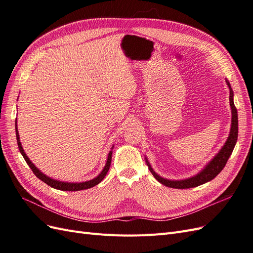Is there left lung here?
Here are the masks:
<instances>
[{"instance_id": "1", "label": "left lung", "mask_w": 253, "mask_h": 253, "mask_svg": "<svg viewBox=\"0 0 253 253\" xmlns=\"http://www.w3.org/2000/svg\"><path fill=\"white\" fill-rule=\"evenodd\" d=\"M227 85L230 89V96H229V101H230V106H231V113H232V119H231V128H230V134H229L228 139L226 143L224 144V147L220 149V151L217 153V154L214 156V158L211 160V162L207 165L204 169L192 177H189L186 179H181V180H171V179H167L163 178L162 176H159L155 171L152 169V167L150 163L147 160V165L149 167V170L153 174V176L160 182L163 183L164 186L174 188V189H189V188H194L197 186H201L203 183L208 182L212 180L214 177L220 173V171L224 169V167L226 166L229 157L232 154V151L235 147V143L237 140V133H239V120H237V111L233 102V91L231 88L230 83L226 80Z\"/></svg>"}]
</instances>
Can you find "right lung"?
I'll return each instance as SVG.
<instances>
[{"instance_id":"1","label":"right lung","mask_w":253,"mask_h":253,"mask_svg":"<svg viewBox=\"0 0 253 253\" xmlns=\"http://www.w3.org/2000/svg\"><path fill=\"white\" fill-rule=\"evenodd\" d=\"M16 135H17V141H18L19 150L21 152L22 156L24 157L25 162L27 163V165L29 166L30 169H32V171L34 172V174L37 176L38 178L41 179L43 182H45V183H46V185H48L51 188H55V189H58V190H62V191H80V190H85V189L93 188L96 185H98L99 182H101L103 180V178L105 177V175H106V173H108L110 167H111L112 153H113L112 151H110V153H109V156H108V159H106V164H105V166L103 168V170L94 179L88 180V181H83V182H65V181H60V180L52 179V178L48 177V176L43 174L39 169H38V168L32 162H30L29 158L25 154V152H24V150H23V147H22L21 141H20L19 132H18V128H17V122H16Z\"/></svg>"}]
</instances>
